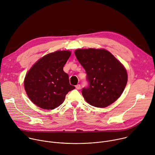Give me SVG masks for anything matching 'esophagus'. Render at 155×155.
<instances>
[{"mask_svg":"<svg viewBox=\"0 0 155 155\" xmlns=\"http://www.w3.org/2000/svg\"><path fill=\"white\" fill-rule=\"evenodd\" d=\"M75 87L77 88V90H80V88H81V85H80V84H77V85L75 86Z\"/></svg>","mask_w":155,"mask_h":155,"instance_id":"1","label":"esophagus"}]
</instances>
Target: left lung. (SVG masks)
Here are the masks:
<instances>
[{
  "label": "left lung",
  "instance_id": "left-lung-1",
  "mask_svg": "<svg viewBox=\"0 0 155 155\" xmlns=\"http://www.w3.org/2000/svg\"><path fill=\"white\" fill-rule=\"evenodd\" d=\"M75 54L86 71L89 83L81 91L85 101L99 108L116 101L127 81V72L122 64L104 49H78Z\"/></svg>",
  "mask_w": 155,
  "mask_h": 155
}]
</instances>
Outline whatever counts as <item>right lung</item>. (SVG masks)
Instances as JSON below:
<instances>
[{"label": "right lung", "mask_w": 155, "mask_h": 155, "mask_svg": "<svg viewBox=\"0 0 155 155\" xmlns=\"http://www.w3.org/2000/svg\"><path fill=\"white\" fill-rule=\"evenodd\" d=\"M71 54L69 51H57L40 59L29 71L25 78L26 92L38 107L53 110L65 100V95L74 90L69 75L63 68Z\"/></svg>", "instance_id": "obj_1"}]
</instances>
